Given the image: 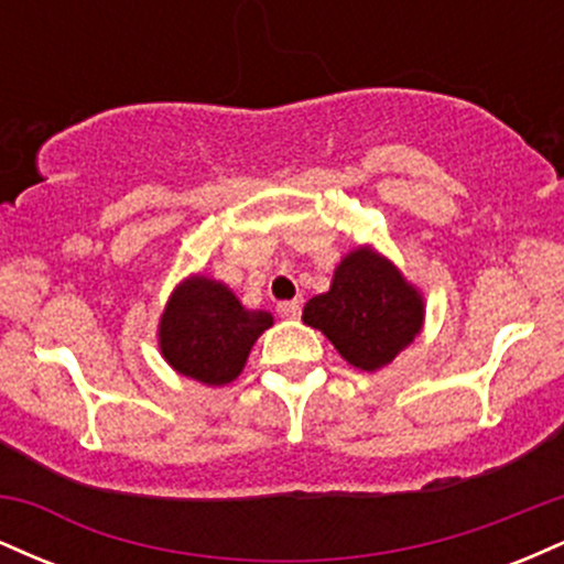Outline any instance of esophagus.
<instances>
[{
	"mask_svg": "<svg viewBox=\"0 0 564 564\" xmlns=\"http://www.w3.org/2000/svg\"><path fill=\"white\" fill-rule=\"evenodd\" d=\"M278 315H281V318H300L302 315V300H291V302H281L278 304Z\"/></svg>",
	"mask_w": 564,
	"mask_h": 564,
	"instance_id": "esophagus-1",
	"label": "esophagus"
}]
</instances>
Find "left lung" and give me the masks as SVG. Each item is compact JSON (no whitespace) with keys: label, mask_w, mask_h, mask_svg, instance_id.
<instances>
[{"label":"left lung","mask_w":564,"mask_h":564,"mask_svg":"<svg viewBox=\"0 0 564 564\" xmlns=\"http://www.w3.org/2000/svg\"><path fill=\"white\" fill-rule=\"evenodd\" d=\"M302 321L318 328L360 371L390 366L424 326V300L394 264L358 246L336 264L332 289L304 304Z\"/></svg>","instance_id":"obj_1"}]
</instances>
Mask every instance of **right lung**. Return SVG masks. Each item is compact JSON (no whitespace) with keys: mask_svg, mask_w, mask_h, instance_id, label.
Here are the masks:
<instances>
[{"mask_svg":"<svg viewBox=\"0 0 564 564\" xmlns=\"http://www.w3.org/2000/svg\"><path fill=\"white\" fill-rule=\"evenodd\" d=\"M273 315L246 310L225 283L191 275L172 291L159 321V347L174 371L206 387L238 379Z\"/></svg>","mask_w":564,"mask_h":564,"instance_id":"obj_1","label":"right lung"}]
</instances>
